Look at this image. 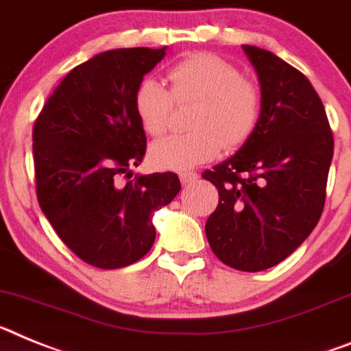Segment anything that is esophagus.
<instances>
[{"label": "esophagus", "mask_w": 351, "mask_h": 351, "mask_svg": "<svg viewBox=\"0 0 351 351\" xmlns=\"http://www.w3.org/2000/svg\"><path fill=\"white\" fill-rule=\"evenodd\" d=\"M180 180L184 185H193L197 180V175L196 173H184V175H180Z\"/></svg>", "instance_id": "obj_1"}]
</instances>
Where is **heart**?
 Wrapping results in <instances>:
<instances>
[{
  "instance_id": "heart-1",
  "label": "heart",
  "mask_w": 351,
  "mask_h": 351,
  "mask_svg": "<svg viewBox=\"0 0 351 351\" xmlns=\"http://www.w3.org/2000/svg\"><path fill=\"white\" fill-rule=\"evenodd\" d=\"M169 91L146 77L134 91V112L148 136H160L169 127L175 106L196 104L189 129L152 145L150 158L158 167L187 171L213 160L226 150H237L252 138L261 112L258 88L243 79L233 63L221 56L197 53L167 72Z\"/></svg>"
}]
</instances>
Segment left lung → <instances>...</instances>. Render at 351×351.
<instances>
[{"label": "left lung", "instance_id": "left-lung-1", "mask_svg": "<svg viewBox=\"0 0 351 351\" xmlns=\"http://www.w3.org/2000/svg\"><path fill=\"white\" fill-rule=\"evenodd\" d=\"M242 49L260 79V121L233 157L203 173L219 191L205 231L222 263L260 272L286 260L318 224L334 138L300 70L265 49Z\"/></svg>", "mask_w": 351, "mask_h": 351}]
</instances>
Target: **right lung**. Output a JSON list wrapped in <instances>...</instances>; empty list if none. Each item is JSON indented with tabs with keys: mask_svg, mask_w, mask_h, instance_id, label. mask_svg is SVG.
<instances>
[{
	"mask_svg": "<svg viewBox=\"0 0 351 351\" xmlns=\"http://www.w3.org/2000/svg\"><path fill=\"white\" fill-rule=\"evenodd\" d=\"M164 54L166 47L97 54L70 70L33 127L38 205L66 247L97 268L141 260L155 240L152 215L180 191L171 171L130 180L146 152L134 91Z\"/></svg>",
	"mask_w": 351,
	"mask_h": 351,
	"instance_id": "right-lung-1",
	"label": "right lung"
}]
</instances>
